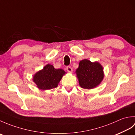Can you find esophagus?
Here are the masks:
<instances>
[{
  "mask_svg": "<svg viewBox=\"0 0 135 135\" xmlns=\"http://www.w3.org/2000/svg\"><path fill=\"white\" fill-rule=\"evenodd\" d=\"M67 70L68 73H71L73 71V68H71V66H68L67 67Z\"/></svg>",
  "mask_w": 135,
  "mask_h": 135,
  "instance_id": "1",
  "label": "esophagus"
}]
</instances>
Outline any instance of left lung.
<instances>
[{
    "label": "left lung",
    "mask_w": 135,
    "mask_h": 135,
    "mask_svg": "<svg viewBox=\"0 0 135 135\" xmlns=\"http://www.w3.org/2000/svg\"><path fill=\"white\" fill-rule=\"evenodd\" d=\"M75 73L80 86L86 89L96 88L104 78L102 65L97 61L92 62L87 59L80 61Z\"/></svg>",
    "instance_id": "obj_1"
}]
</instances>
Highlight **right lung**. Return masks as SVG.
<instances>
[{"label":"right lung","mask_w":135,"mask_h":135,"mask_svg":"<svg viewBox=\"0 0 135 135\" xmlns=\"http://www.w3.org/2000/svg\"><path fill=\"white\" fill-rule=\"evenodd\" d=\"M65 74L62 69H56L53 65L47 64L33 76V81L39 89L43 90L57 88L62 76Z\"/></svg>","instance_id":"add662e5"}]
</instances>
